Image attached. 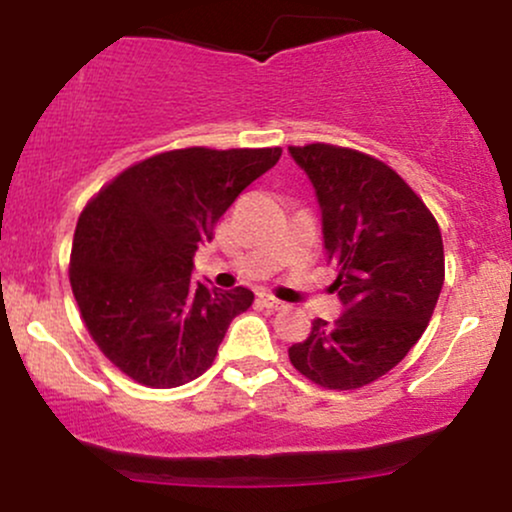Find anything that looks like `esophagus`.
<instances>
[{"label": "esophagus", "instance_id": "34e87169", "mask_svg": "<svg viewBox=\"0 0 512 512\" xmlns=\"http://www.w3.org/2000/svg\"><path fill=\"white\" fill-rule=\"evenodd\" d=\"M260 303L264 305V308H269V310H284L286 308V303L284 301H279V298H274L272 293H260Z\"/></svg>", "mask_w": 512, "mask_h": 512}]
</instances>
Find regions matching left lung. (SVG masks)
Masks as SVG:
<instances>
[{
    "label": "left lung",
    "mask_w": 512,
    "mask_h": 512,
    "mask_svg": "<svg viewBox=\"0 0 512 512\" xmlns=\"http://www.w3.org/2000/svg\"><path fill=\"white\" fill-rule=\"evenodd\" d=\"M315 187L344 315L293 344V368L327 390H356L419 342L445 279L443 238L421 197L378 158L332 144L289 146Z\"/></svg>",
    "instance_id": "8db88e82"
}]
</instances>
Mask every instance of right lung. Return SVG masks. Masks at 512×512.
Segmentation results:
<instances>
[{"instance_id": "obj_1", "label": "right lung", "mask_w": 512, "mask_h": 512, "mask_svg": "<svg viewBox=\"0 0 512 512\" xmlns=\"http://www.w3.org/2000/svg\"><path fill=\"white\" fill-rule=\"evenodd\" d=\"M281 149H175L122 170L76 223L69 281L86 330L134 383L178 387L214 363L250 289L190 281L197 245Z\"/></svg>"}]
</instances>
